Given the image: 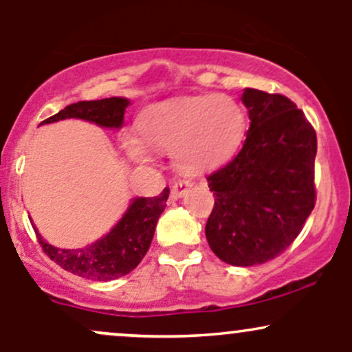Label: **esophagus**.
I'll list each match as a JSON object with an SVG mask.
<instances>
[{
	"label": "esophagus",
	"instance_id": "obj_1",
	"mask_svg": "<svg viewBox=\"0 0 352 352\" xmlns=\"http://www.w3.org/2000/svg\"><path fill=\"white\" fill-rule=\"evenodd\" d=\"M190 187H192V182L190 180H185V179L175 180L172 185V195L177 197V199H180V197H184L185 193H187V190Z\"/></svg>",
	"mask_w": 352,
	"mask_h": 352
}]
</instances>
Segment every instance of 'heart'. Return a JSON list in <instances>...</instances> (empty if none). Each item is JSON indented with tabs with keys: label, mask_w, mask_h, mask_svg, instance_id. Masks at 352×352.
I'll return each mask as SVG.
<instances>
[{
	"label": "heart",
	"mask_w": 352,
	"mask_h": 352,
	"mask_svg": "<svg viewBox=\"0 0 352 352\" xmlns=\"http://www.w3.org/2000/svg\"><path fill=\"white\" fill-rule=\"evenodd\" d=\"M140 141L125 139L135 162H151L155 151H170L177 168L204 172L220 167L235 155L245 139V112L227 94L187 96L152 104L137 120Z\"/></svg>",
	"instance_id": "1"
}]
</instances>
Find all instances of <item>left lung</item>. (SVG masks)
<instances>
[{
  "instance_id": "left-lung-1",
  "label": "left lung",
  "mask_w": 352,
  "mask_h": 352,
  "mask_svg": "<svg viewBox=\"0 0 352 352\" xmlns=\"http://www.w3.org/2000/svg\"><path fill=\"white\" fill-rule=\"evenodd\" d=\"M250 129L233 160L207 177L215 195L205 235L225 263L254 266L281 254L316 204V132L281 94L245 89Z\"/></svg>"
}]
</instances>
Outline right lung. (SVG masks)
<instances>
[{
  "mask_svg": "<svg viewBox=\"0 0 352 352\" xmlns=\"http://www.w3.org/2000/svg\"><path fill=\"white\" fill-rule=\"evenodd\" d=\"M129 99L109 98L100 100H79L64 107L41 124L63 119H82L100 127H122ZM170 190L164 188L159 197H140L129 205L127 212L106 236L78 250L56 248L43 240L36 230L43 252L66 272L94 281H111L131 273L142 261L152 243L157 220L165 210Z\"/></svg>",
  "mask_w": 352,
  "mask_h": 352,
  "instance_id": "obj_1",
  "label": "right lung"
}]
</instances>
